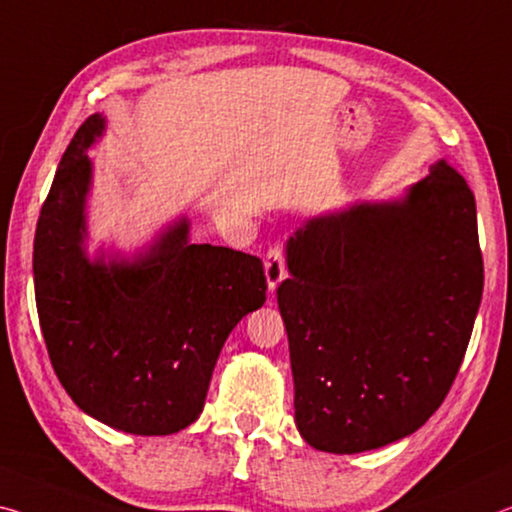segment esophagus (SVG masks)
I'll return each instance as SVG.
<instances>
[{"label": "esophagus", "mask_w": 512, "mask_h": 512, "mask_svg": "<svg viewBox=\"0 0 512 512\" xmlns=\"http://www.w3.org/2000/svg\"><path fill=\"white\" fill-rule=\"evenodd\" d=\"M265 279L267 290L274 292L279 288V283L286 279V258H283V247H272L265 256Z\"/></svg>", "instance_id": "obj_1"}]
</instances>
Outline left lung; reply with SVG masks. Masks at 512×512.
Returning <instances> with one entry per match:
<instances>
[{"instance_id": "left-lung-1", "label": "left lung", "mask_w": 512, "mask_h": 512, "mask_svg": "<svg viewBox=\"0 0 512 512\" xmlns=\"http://www.w3.org/2000/svg\"><path fill=\"white\" fill-rule=\"evenodd\" d=\"M286 261L276 301L301 438L360 454L415 433L445 401L481 306L465 179L438 161L404 197L311 217Z\"/></svg>"}]
</instances>
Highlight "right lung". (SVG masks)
<instances>
[{"mask_svg": "<svg viewBox=\"0 0 512 512\" xmlns=\"http://www.w3.org/2000/svg\"><path fill=\"white\" fill-rule=\"evenodd\" d=\"M90 115L58 163L33 240L40 329L58 381L83 413L133 435L186 429L204 408L226 338L265 304L261 258L192 245L181 217L131 258L88 256Z\"/></svg>", "mask_w": 512, "mask_h": 512, "instance_id": "add662e5", "label": "right lung"}]
</instances>
